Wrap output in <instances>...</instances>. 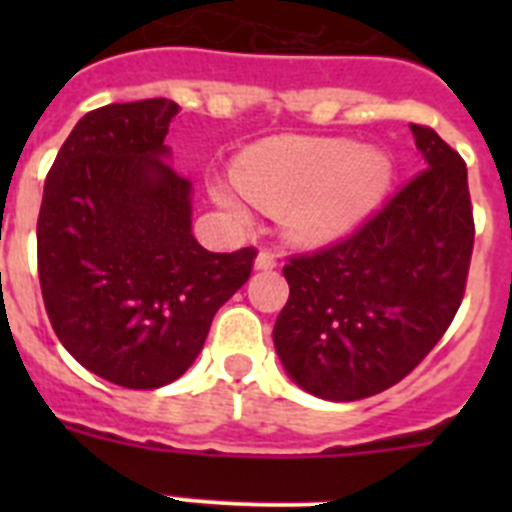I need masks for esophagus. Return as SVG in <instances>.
I'll list each match as a JSON object with an SVG mask.
<instances>
[{"label": "esophagus", "instance_id": "34e87169", "mask_svg": "<svg viewBox=\"0 0 512 512\" xmlns=\"http://www.w3.org/2000/svg\"><path fill=\"white\" fill-rule=\"evenodd\" d=\"M256 269L259 271H269V269H274V266H277V256H274V253L271 251H261L259 256H256Z\"/></svg>", "mask_w": 512, "mask_h": 512}]
</instances>
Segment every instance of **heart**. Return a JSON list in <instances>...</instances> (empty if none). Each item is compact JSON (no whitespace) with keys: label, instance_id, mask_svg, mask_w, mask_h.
<instances>
[{"label":"heart","instance_id":"b5f03b06","mask_svg":"<svg viewBox=\"0 0 512 512\" xmlns=\"http://www.w3.org/2000/svg\"><path fill=\"white\" fill-rule=\"evenodd\" d=\"M243 192L282 210L287 233L300 243L338 241L377 210L390 189L392 158L348 138L287 135L248 148L235 166ZM217 205L243 212L241 192L212 184Z\"/></svg>","mask_w":512,"mask_h":512}]
</instances>
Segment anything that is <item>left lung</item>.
<instances>
[{"instance_id": "8db88e82", "label": "left lung", "mask_w": 512, "mask_h": 512, "mask_svg": "<svg viewBox=\"0 0 512 512\" xmlns=\"http://www.w3.org/2000/svg\"><path fill=\"white\" fill-rule=\"evenodd\" d=\"M428 169L356 233L284 266L289 300L274 346L292 382L323 400L390 390L441 341L474 246L467 164L436 130L410 125Z\"/></svg>"}]
</instances>
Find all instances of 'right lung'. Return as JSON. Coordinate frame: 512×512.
<instances>
[{
  "instance_id": "obj_1",
  "label": "right lung",
  "mask_w": 512,
  "mask_h": 512,
  "mask_svg": "<svg viewBox=\"0 0 512 512\" xmlns=\"http://www.w3.org/2000/svg\"><path fill=\"white\" fill-rule=\"evenodd\" d=\"M179 104L87 112L45 176L38 277L58 341L128 390L182 377L215 312L248 282L256 248L212 253L192 235V182L164 143Z\"/></svg>"
}]
</instances>
